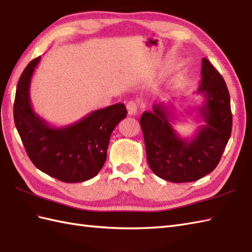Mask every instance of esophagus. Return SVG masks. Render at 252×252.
Here are the masks:
<instances>
[{
  "label": "esophagus",
  "mask_w": 252,
  "mask_h": 252,
  "mask_svg": "<svg viewBox=\"0 0 252 252\" xmlns=\"http://www.w3.org/2000/svg\"><path fill=\"white\" fill-rule=\"evenodd\" d=\"M126 108H127L128 115H130V116H135V115L137 114V104H136V103H135L134 101L127 102Z\"/></svg>",
  "instance_id": "obj_1"
}]
</instances>
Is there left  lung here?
<instances>
[{"mask_svg":"<svg viewBox=\"0 0 252 252\" xmlns=\"http://www.w3.org/2000/svg\"><path fill=\"white\" fill-rule=\"evenodd\" d=\"M198 93L205 96L200 108L204 121L191 138L180 137L171 126L170 108L154 104L140 117L147 160L160 179L173 183L192 182L216 168L232 130L230 94L220 73L202 60Z\"/></svg>","mask_w":252,"mask_h":252,"instance_id":"obj_1","label":"left lung"}]
</instances>
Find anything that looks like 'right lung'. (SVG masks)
Listing matches in <instances>:
<instances>
[{"label": "right lung", "mask_w": 252, "mask_h": 252, "mask_svg": "<svg viewBox=\"0 0 252 252\" xmlns=\"http://www.w3.org/2000/svg\"><path fill=\"white\" fill-rule=\"evenodd\" d=\"M39 62L40 56L32 61L18 82L14 104L18 133L38 169L66 183L87 181L104 165L114 128L126 117V105L96 109L67 126H50L31 104V80Z\"/></svg>", "instance_id": "1"}]
</instances>
